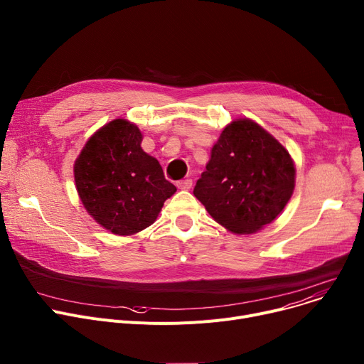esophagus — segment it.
Returning a JSON list of instances; mask_svg holds the SVG:
<instances>
[{
	"instance_id": "1",
	"label": "esophagus",
	"mask_w": 364,
	"mask_h": 364,
	"mask_svg": "<svg viewBox=\"0 0 364 364\" xmlns=\"http://www.w3.org/2000/svg\"><path fill=\"white\" fill-rule=\"evenodd\" d=\"M193 186V181L190 178H186V180H180L177 181V187L181 188V190H188L190 187Z\"/></svg>"
}]
</instances>
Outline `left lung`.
Returning a JSON list of instances; mask_svg holds the SVG:
<instances>
[{"label":"left lung","mask_w":364,"mask_h":364,"mask_svg":"<svg viewBox=\"0 0 364 364\" xmlns=\"http://www.w3.org/2000/svg\"><path fill=\"white\" fill-rule=\"evenodd\" d=\"M294 177L282 144L245 118L224 129L193 193L216 223L235 234H252L281 213Z\"/></svg>","instance_id":"left-lung-1"}]
</instances>
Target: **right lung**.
Returning a JSON list of instances; mask_svg holds the SVG:
<instances>
[{"mask_svg": "<svg viewBox=\"0 0 364 364\" xmlns=\"http://www.w3.org/2000/svg\"><path fill=\"white\" fill-rule=\"evenodd\" d=\"M140 143V130L118 118L87 140L75 164L76 187L86 210L118 235L152 225L164 202L177 190Z\"/></svg>", "mask_w": 364, "mask_h": 364, "instance_id": "obj_1", "label": "right lung"}]
</instances>
